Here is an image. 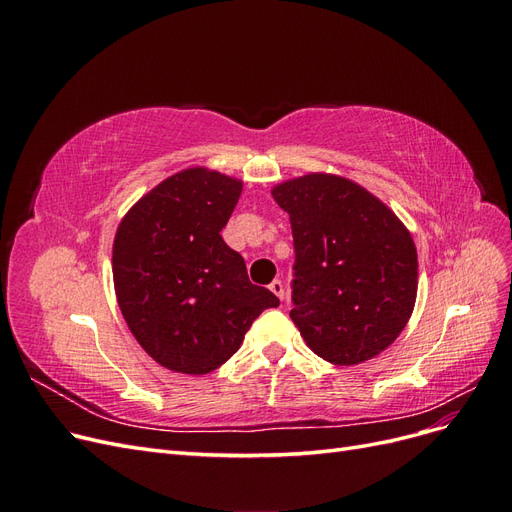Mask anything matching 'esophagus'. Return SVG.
<instances>
[{"label": "esophagus", "mask_w": 512, "mask_h": 512, "mask_svg": "<svg viewBox=\"0 0 512 512\" xmlns=\"http://www.w3.org/2000/svg\"><path fill=\"white\" fill-rule=\"evenodd\" d=\"M269 290L275 294L277 299H284V284H282L280 280H273V282L269 284Z\"/></svg>", "instance_id": "esophagus-1"}]
</instances>
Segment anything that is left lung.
<instances>
[{"label":"left lung","instance_id":"1","mask_svg":"<svg viewBox=\"0 0 512 512\" xmlns=\"http://www.w3.org/2000/svg\"><path fill=\"white\" fill-rule=\"evenodd\" d=\"M290 215L294 309L309 350L359 365L389 348L414 312L416 245L406 224L352 179L307 173L271 188Z\"/></svg>","mask_w":512,"mask_h":512}]
</instances>
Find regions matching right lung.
<instances>
[{
  "label": "right lung",
  "mask_w": 512,
  "mask_h": 512,
  "mask_svg": "<svg viewBox=\"0 0 512 512\" xmlns=\"http://www.w3.org/2000/svg\"><path fill=\"white\" fill-rule=\"evenodd\" d=\"M243 181L207 166L166 177L123 215L113 284L136 342L162 367L205 376L235 354L252 322L280 299L247 280L222 239Z\"/></svg>",
  "instance_id": "add662e5"
}]
</instances>
